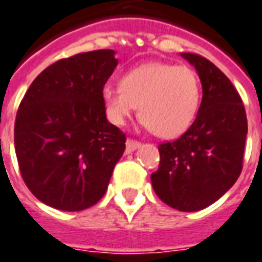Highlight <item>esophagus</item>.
Masks as SVG:
<instances>
[{
  "mask_svg": "<svg viewBox=\"0 0 262 262\" xmlns=\"http://www.w3.org/2000/svg\"><path fill=\"white\" fill-rule=\"evenodd\" d=\"M139 146H140V142H139V140H135V139H127V142H126V151H127V153H130V151H133V150H136Z\"/></svg>",
  "mask_w": 262,
  "mask_h": 262,
  "instance_id": "obj_1",
  "label": "esophagus"
}]
</instances>
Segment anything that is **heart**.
<instances>
[{
  "instance_id": "b5f03b06",
  "label": "heart",
  "mask_w": 262,
  "mask_h": 262,
  "mask_svg": "<svg viewBox=\"0 0 262 262\" xmlns=\"http://www.w3.org/2000/svg\"><path fill=\"white\" fill-rule=\"evenodd\" d=\"M199 76L188 67L151 62L126 72L119 88L102 93L106 113L123 125L139 106L144 126L160 137H176L187 130L200 105Z\"/></svg>"
}]
</instances>
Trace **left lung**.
<instances>
[{"mask_svg":"<svg viewBox=\"0 0 262 262\" xmlns=\"http://www.w3.org/2000/svg\"><path fill=\"white\" fill-rule=\"evenodd\" d=\"M182 56L199 74L203 99L193 125L179 139L159 144L160 164L150 179L163 203L179 211H197L237 182L248 126L231 80L201 55L182 52Z\"/></svg>","mask_w":262,"mask_h":262,"instance_id":"8db88e82","label":"left lung"}]
</instances>
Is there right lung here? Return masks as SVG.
<instances>
[{
  "mask_svg": "<svg viewBox=\"0 0 262 262\" xmlns=\"http://www.w3.org/2000/svg\"><path fill=\"white\" fill-rule=\"evenodd\" d=\"M112 49L59 59L38 75L16 112L14 143L29 191L51 207L82 211L103 197L126 135L106 119Z\"/></svg>",
  "mask_w": 262,
  "mask_h": 262,
  "instance_id": "1",
  "label": "right lung"
}]
</instances>
